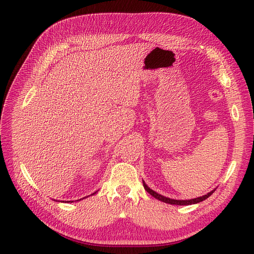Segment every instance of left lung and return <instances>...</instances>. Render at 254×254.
Wrapping results in <instances>:
<instances>
[{
    "label": "left lung",
    "mask_w": 254,
    "mask_h": 254,
    "mask_svg": "<svg viewBox=\"0 0 254 254\" xmlns=\"http://www.w3.org/2000/svg\"><path fill=\"white\" fill-rule=\"evenodd\" d=\"M143 186L145 190L147 191L149 194H151L153 197H155L156 199H158V201H162L164 203H167V204H171V205H178V206H188V205H192V204H197V203H201L203 201H205V199L207 197H209L213 192L215 191L216 189L212 190L210 192L202 195V196H198V197H194V198H190V199H174V198H170V197H167L161 193H158L154 190H152L149 186L145 183V181L143 180Z\"/></svg>",
    "instance_id": "8db88e82"
}]
</instances>
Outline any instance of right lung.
I'll list each match as a JSON object with an SVG mask.
<instances>
[{
  "instance_id": "right-lung-1",
  "label": "right lung",
  "mask_w": 254,
  "mask_h": 254,
  "mask_svg": "<svg viewBox=\"0 0 254 254\" xmlns=\"http://www.w3.org/2000/svg\"><path fill=\"white\" fill-rule=\"evenodd\" d=\"M98 191H95V192H93V193H91L90 195H93V194H96ZM87 196H89V195H87ZM87 196H84V197H82V198H80V199H83V198H86ZM80 199H77V201H80ZM55 201H57V199H55ZM61 202V201H60ZM62 202H64V203H73L74 201H62ZM76 202V201H75Z\"/></svg>"
}]
</instances>
